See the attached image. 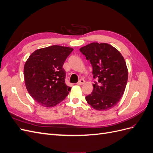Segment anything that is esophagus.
Here are the masks:
<instances>
[{
  "label": "esophagus",
  "mask_w": 153,
  "mask_h": 153,
  "mask_svg": "<svg viewBox=\"0 0 153 153\" xmlns=\"http://www.w3.org/2000/svg\"><path fill=\"white\" fill-rule=\"evenodd\" d=\"M84 83H85V80L84 79H80L77 82V84L78 85H82V84H84Z\"/></svg>",
  "instance_id": "34e87169"
}]
</instances>
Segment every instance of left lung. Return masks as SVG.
Returning <instances> with one entry per match:
<instances>
[{"label":"left lung","mask_w":153,"mask_h":153,"mask_svg":"<svg viewBox=\"0 0 153 153\" xmlns=\"http://www.w3.org/2000/svg\"><path fill=\"white\" fill-rule=\"evenodd\" d=\"M90 61L94 78L93 91L85 97L92 108L108 110L121 98L127 84L126 62L119 51L107 43H92L80 49Z\"/></svg>","instance_id":"obj_1"}]
</instances>
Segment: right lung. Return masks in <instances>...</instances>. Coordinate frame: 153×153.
<instances>
[{"label": "right lung", "mask_w": 153, "mask_h": 153, "mask_svg": "<svg viewBox=\"0 0 153 153\" xmlns=\"http://www.w3.org/2000/svg\"><path fill=\"white\" fill-rule=\"evenodd\" d=\"M73 48L59 45L36 50L24 66V79L29 93L47 107L54 106L66 98L71 87L65 83L62 66Z\"/></svg>", "instance_id": "obj_1"}]
</instances>
